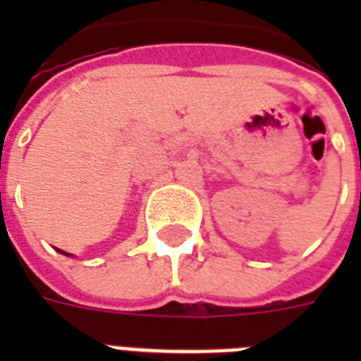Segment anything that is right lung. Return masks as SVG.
Segmentation results:
<instances>
[{
	"label": "right lung",
	"mask_w": 361,
	"mask_h": 361,
	"mask_svg": "<svg viewBox=\"0 0 361 361\" xmlns=\"http://www.w3.org/2000/svg\"><path fill=\"white\" fill-rule=\"evenodd\" d=\"M56 251H59L61 255H65V257H71V252H65V251H61V249H56Z\"/></svg>",
	"instance_id": "obj_1"
}]
</instances>
